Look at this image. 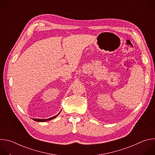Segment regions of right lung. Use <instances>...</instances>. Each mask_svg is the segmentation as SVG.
<instances>
[{
	"instance_id": "add662e5",
	"label": "right lung",
	"mask_w": 155,
	"mask_h": 155,
	"mask_svg": "<svg viewBox=\"0 0 155 155\" xmlns=\"http://www.w3.org/2000/svg\"><path fill=\"white\" fill-rule=\"evenodd\" d=\"M59 113H60V112H59ZM59 113L57 115L54 116V117H51V118H47V119H37V118H34L33 120H34V121H38V122H45V121H47L51 120L54 119V118H56V117L59 114Z\"/></svg>"
}]
</instances>
